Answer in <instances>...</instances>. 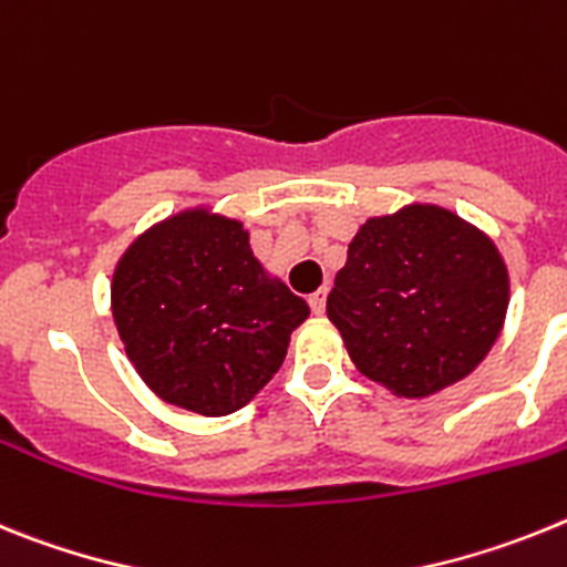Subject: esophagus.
<instances>
[{"mask_svg":"<svg viewBox=\"0 0 567 567\" xmlns=\"http://www.w3.org/2000/svg\"><path fill=\"white\" fill-rule=\"evenodd\" d=\"M324 299H328V290L324 288H319L317 293H311V297H308V305H311V311L317 313V317L319 313H324Z\"/></svg>","mask_w":567,"mask_h":567,"instance_id":"1","label":"esophagus"}]
</instances>
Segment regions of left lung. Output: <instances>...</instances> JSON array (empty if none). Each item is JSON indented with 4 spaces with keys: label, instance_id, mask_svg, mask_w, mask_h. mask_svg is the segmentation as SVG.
Segmentation results:
<instances>
[{
    "label": "left lung",
    "instance_id": "left-lung-1",
    "mask_svg": "<svg viewBox=\"0 0 567 567\" xmlns=\"http://www.w3.org/2000/svg\"><path fill=\"white\" fill-rule=\"evenodd\" d=\"M508 311L494 243L451 210L368 219L348 245L328 319L353 365L400 396H427L480 365Z\"/></svg>",
    "mask_w": 567,
    "mask_h": 567
}]
</instances>
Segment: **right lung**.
<instances>
[{
    "label": "right lung",
    "instance_id": "right-lung-1",
    "mask_svg": "<svg viewBox=\"0 0 567 567\" xmlns=\"http://www.w3.org/2000/svg\"><path fill=\"white\" fill-rule=\"evenodd\" d=\"M113 319L147 388L225 416L282 365L308 302L265 277L239 223L190 210L140 236L113 274Z\"/></svg>",
    "mask_w": 567,
    "mask_h": 567
}]
</instances>
